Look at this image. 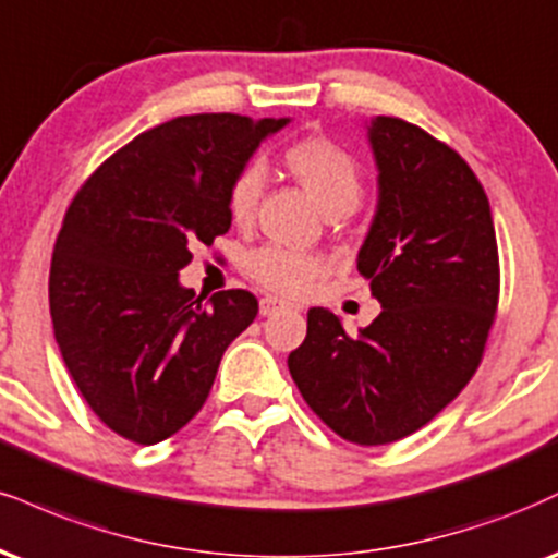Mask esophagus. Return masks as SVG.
I'll use <instances>...</instances> for the list:
<instances>
[{
	"mask_svg": "<svg viewBox=\"0 0 558 558\" xmlns=\"http://www.w3.org/2000/svg\"><path fill=\"white\" fill-rule=\"evenodd\" d=\"M288 304L283 299H278V296H262L259 299V314L262 317H270V314H275V312H280V308H286Z\"/></svg>",
	"mask_w": 558,
	"mask_h": 558,
	"instance_id": "34e87169",
	"label": "esophagus"
}]
</instances>
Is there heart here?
<instances>
[{"label": "heart", "mask_w": 558, "mask_h": 558, "mask_svg": "<svg viewBox=\"0 0 558 558\" xmlns=\"http://www.w3.org/2000/svg\"><path fill=\"white\" fill-rule=\"evenodd\" d=\"M283 163L325 213H351L364 194V173H361L359 160L330 137L308 134V137L293 140L291 145H286ZM262 190H265V173L259 163L241 166L228 184V215L236 223L252 220ZM246 272L267 291L299 296L327 272V259L317 252L296 250V246L265 244L250 252Z\"/></svg>", "instance_id": "obj_1"}]
</instances>
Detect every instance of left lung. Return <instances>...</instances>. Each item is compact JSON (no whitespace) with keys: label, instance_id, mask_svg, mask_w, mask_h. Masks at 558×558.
I'll list each match as a JSON object with an SVG mask.
<instances>
[{"label":"left lung","instance_id":"8db88e82","mask_svg":"<svg viewBox=\"0 0 558 558\" xmlns=\"http://www.w3.org/2000/svg\"><path fill=\"white\" fill-rule=\"evenodd\" d=\"M366 130L379 203L359 272L381 312L348 335L330 308H308L288 368L335 434L377 447L418 432L471 381L499 304V250L486 192L452 147L395 117Z\"/></svg>","mask_w":558,"mask_h":558}]
</instances>
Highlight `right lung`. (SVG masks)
<instances>
[{"label":"right lung","mask_w":558,"mask_h":558,"mask_svg":"<svg viewBox=\"0 0 558 558\" xmlns=\"http://www.w3.org/2000/svg\"><path fill=\"white\" fill-rule=\"evenodd\" d=\"M288 122L177 117L104 160L72 199L49 275L53 338L90 411L124 439L156 445L190 424L257 317L250 291L203 304L179 270L231 228L233 173Z\"/></svg>","instance_id":"add662e5"}]
</instances>
